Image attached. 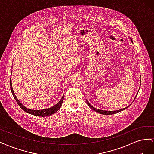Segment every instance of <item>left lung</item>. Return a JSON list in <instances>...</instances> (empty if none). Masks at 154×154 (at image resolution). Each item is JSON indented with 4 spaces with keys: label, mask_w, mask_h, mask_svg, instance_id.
I'll use <instances>...</instances> for the list:
<instances>
[{
    "label": "left lung",
    "mask_w": 154,
    "mask_h": 154,
    "mask_svg": "<svg viewBox=\"0 0 154 154\" xmlns=\"http://www.w3.org/2000/svg\"><path fill=\"white\" fill-rule=\"evenodd\" d=\"M131 41L132 42V40H131ZM134 100H135V99H134ZM86 102H87V103L88 104V106H89L91 109H92L93 110H94L95 112H97V113H100V114H105V115L114 114H116V113H118V112H121V111H122V110H125L126 109L128 108V107L129 106H127V107H125V108L122 109H120V110H114V111H108V110H100V109H96V108H94V106H92L89 103V102H88L87 100H86Z\"/></svg>",
    "instance_id": "obj_1"
}]
</instances>
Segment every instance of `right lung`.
Wrapping results in <instances>:
<instances>
[{
	"mask_svg": "<svg viewBox=\"0 0 154 154\" xmlns=\"http://www.w3.org/2000/svg\"><path fill=\"white\" fill-rule=\"evenodd\" d=\"M10 88H11V91L12 94L14 97V98L16 100L17 103H18V105L20 106V108L25 111L26 112L32 114V115H34L36 116H41V117H45V116H49L52 115L54 113L57 112L60 109V107L62 105V103L63 101V98H64V95H63L62 99L60 100V101L58 102V103L56 104L55 105H54L53 106H51L50 108H48V109H42V110H31V109H29L26 108V106H24L23 105L22 103H20V102L17 99V96H15V93L13 92V87H12V83H11V79L10 78Z\"/></svg>",
	"mask_w": 154,
	"mask_h": 154,
	"instance_id": "right-lung-1",
	"label": "right lung"
}]
</instances>
